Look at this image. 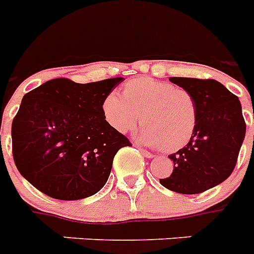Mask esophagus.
<instances>
[{
  "mask_svg": "<svg viewBox=\"0 0 254 254\" xmlns=\"http://www.w3.org/2000/svg\"><path fill=\"white\" fill-rule=\"evenodd\" d=\"M139 151H141L142 155L145 156V158H147V159H151V158H154V154H151V152L146 151L145 148H139Z\"/></svg>",
  "mask_w": 254,
  "mask_h": 254,
  "instance_id": "34e87169",
  "label": "esophagus"
}]
</instances>
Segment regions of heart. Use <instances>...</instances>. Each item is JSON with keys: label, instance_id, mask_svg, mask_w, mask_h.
<instances>
[{"label": "heart", "instance_id": "heart-1", "mask_svg": "<svg viewBox=\"0 0 254 254\" xmlns=\"http://www.w3.org/2000/svg\"><path fill=\"white\" fill-rule=\"evenodd\" d=\"M107 123L119 133L143 125L138 141L164 151H176L190 141L197 124V107L190 92L172 83L134 78L124 84L121 98L108 95L103 102Z\"/></svg>", "mask_w": 254, "mask_h": 254}]
</instances>
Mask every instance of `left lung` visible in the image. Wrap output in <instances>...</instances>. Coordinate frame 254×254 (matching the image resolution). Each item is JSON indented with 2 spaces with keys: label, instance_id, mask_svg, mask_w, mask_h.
Here are the masks:
<instances>
[{
  "label": "left lung",
  "instance_id": "8db88e82",
  "mask_svg": "<svg viewBox=\"0 0 254 254\" xmlns=\"http://www.w3.org/2000/svg\"><path fill=\"white\" fill-rule=\"evenodd\" d=\"M190 92L197 107V124L185 147L170 155L174 171L160 184L181 194H198L223 183L234 171L245 138L240 100L214 79L171 77Z\"/></svg>",
  "mask_w": 254,
  "mask_h": 254
}]
</instances>
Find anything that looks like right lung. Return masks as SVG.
I'll return each mask as SVG.
<instances>
[{"label": "right lung", "mask_w": 254, "mask_h": 254, "mask_svg": "<svg viewBox=\"0 0 254 254\" xmlns=\"http://www.w3.org/2000/svg\"><path fill=\"white\" fill-rule=\"evenodd\" d=\"M123 80L57 78L24 95L11 139L16 168L30 184L63 201L87 198L106 185L116 152L130 146L103 115L104 99Z\"/></svg>", "instance_id": "1"}]
</instances>
